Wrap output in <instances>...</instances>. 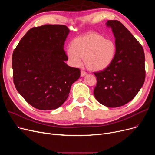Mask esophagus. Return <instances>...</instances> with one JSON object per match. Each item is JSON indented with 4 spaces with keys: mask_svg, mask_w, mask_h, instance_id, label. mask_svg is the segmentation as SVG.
<instances>
[{
    "mask_svg": "<svg viewBox=\"0 0 155 155\" xmlns=\"http://www.w3.org/2000/svg\"><path fill=\"white\" fill-rule=\"evenodd\" d=\"M87 75V73L84 71H81V77H85Z\"/></svg>",
    "mask_w": 155,
    "mask_h": 155,
    "instance_id": "34e87169",
    "label": "esophagus"
}]
</instances>
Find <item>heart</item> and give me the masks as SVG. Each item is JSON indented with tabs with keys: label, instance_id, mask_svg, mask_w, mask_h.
I'll return each instance as SVG.
<instances>
[{
	"label": "heart",
	"instance_id": "heart-1",
	"mask_svg": "<svg viewBox=\"0 0 155 155\" xmlns=\"http://www.w3.org/2000/svg\"><path fill=\"white\" fill-rule=\"evenodd\" d=\"M67 50L68 61L73 67H79L82 58L88 69L99 71L108 68L114 60L117 47L114 41L89 32L72 40Z\"/></svg>",
	"mask_w": 155,
	"mask_h": 155
}]
</instances>
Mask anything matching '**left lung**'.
I'll list each match as a JSON object with an SVG mask.
<instances>
[{"mask_svg": "<svg viewBox=\"0 0 155 155\" xmlns=\"http://www.w3.org/2000/svg\"><path fill=\"white\" fill-rule=\"evenodd\" d=\"M117 50L114 60L102 71L95 72L97 101L107 107H117L133 100L145 80V56L141 44L123 24L110 20Z\"/></svg>", "mask_w": 155, "mask_h": 155, "instance_id": "obj_1", "label": "left lung"}]
</instances>
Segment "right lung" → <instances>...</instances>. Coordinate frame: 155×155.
<instances>
[{
    "label": "right lung",
    "instance_id": "obj_1",
    "mask_svg": "<svg viewBox=\"0 0 155 155\" xmlns=\"http://www.w3.org/2000/svg\"><path fill=\"white\" fill-rule=\"evenodd\" d=\"M70 32L64 25L29 29L14 50L13 81L18 92L32 107L56 109L67 100L80 70L65 63L64 44Z\"/></svg>",
    "mask_w": 155,
    "mask_h": 155
}]
</instances>
